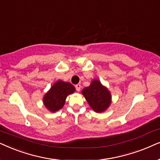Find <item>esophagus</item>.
Masks as SVG:
<instances>
[{
	"mask_svg": "<svg viewBox=\"0 0 160 160\" xmlns=\"http://www.w3.org/2000/svg\"><path fill=\"white\" fill-rule=\"evenodd\" d=\"M75 88H76V90L78 91H80V88H81V86H80V84H77L75 86Z\"/></svg>",
	"mask_w": 160,
	"mask_h": 160,
	"instance_id": "34e87169",
	"label": "esophagus"
}]
</instances>
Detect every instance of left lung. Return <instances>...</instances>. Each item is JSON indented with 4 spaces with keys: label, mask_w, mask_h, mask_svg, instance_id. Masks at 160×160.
Listing matches in <instances>:
<instances>
[{
    "label": "left lung",
    "mask_w": 160,
    "mask_h": 160,
    "mask_svg": "<svg viewBox=\"0 0 160 160\" xmlns=\"http://www.w3.org/2000/svg\"><path fill=\"white\" fill-rule=\"evenodd\" d=\"M82 95L90 107L97 112L105 111L111 104V94L99 80H93L88 87L83 88Z\"/></svg>",
    "instance_id": "obj_1"
}]
</instances>
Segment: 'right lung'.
<instances>
[{"label": "right lung", "instance_id": "obj_1", "mask_svg": "<svg viewBox=\"0 0 160 160\" xmlns=\"http://www.w3.org/2000/svg\"><path fill=\"white\" fill-rule=\"evenodd\" d=\"M75 91L71 83L58 80L44 96L43 102L47 109L50 112H56L61 109L65 104L67 96Z\"/></svg>", "mask_w": 160, "mask_h": 160}]
</instances>
